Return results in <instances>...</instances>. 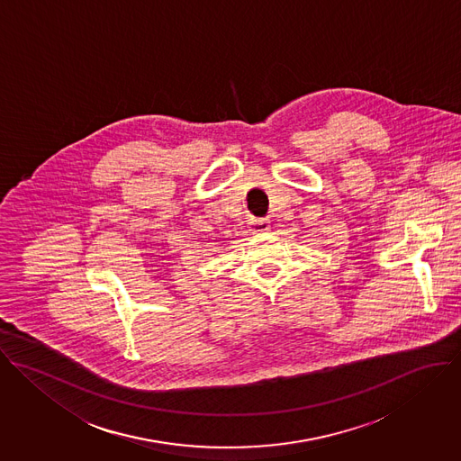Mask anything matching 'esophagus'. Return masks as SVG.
<instances>
[{
    "label": "esophagus",
    "mask_w": 461,
    "mask_h": 461,
    "mask_svg": "<svg viewBox=\"0 0 461 461\" xmlns=\"http://www.w3.org/2000/svg\"><path fill=\"white\" fill-rule=\"evenodd\" d=\"M271 221L269 219H255L253 222H251V228H249V231L251 233H267L269 230H271Z\"/></svg>",
    "instance_id": "1"
}]
</instances>
